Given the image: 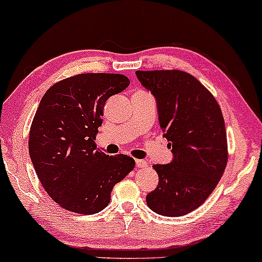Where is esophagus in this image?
<instances>
[{"mask_svg":"<svg viewBox=\"0 0 262 262\" xmlns=\"http://www.w3.org/2000/svg\"><path fill=\"white\" fill-rule=\"evenodd\" d=\"M146 165H148V162L145 160H141V159H137V160H135V166L137 167H145Z\"/></svg>","mask_w":262,"mask_h":262,"instance_id":"34e87169","label":"esophagus"}]
</instances>
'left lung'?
Listing matches in <instances>:
<instances>
[{
	"label": "left lung",
	"instance_id": "1",
	"mask_svg": "<svg viewBox=\"0 0 262 262\" xmlns=\"http://www.w3.org/2000/svg\"><path fill=\"white\" fill-rule=\"evenodd\" d=\"M156 101L159 124L172 148V160L156 164L158 187L146 196L149 208L181 217L202 204L218 185L228 160L222 111L196 77L180 70L135 71Z\"/></svg>",
	"mask_w": 262,
	"mask_h": 262
}]
</instances>
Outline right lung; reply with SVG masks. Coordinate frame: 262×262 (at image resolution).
Segmentation results:
<instances>
[{
    "mask_svg": "<svg viewBox=\"0 0 262 262\" xmlns=\"http://www.w3.org/2000/svg\"><path fill=\"white\" fill-rule=\"evenodd\" d=\"M130 83L119 74H81L45 92L29 133V155L47 193L64 209L93 214L134 169L130 156L96 149L106 101Z\"/></svg>",
    "mask_w": 262,
    "mask_h": 262,
    "instance_id": "obj_1",
    "label": "right lung"
}]
</instances>
